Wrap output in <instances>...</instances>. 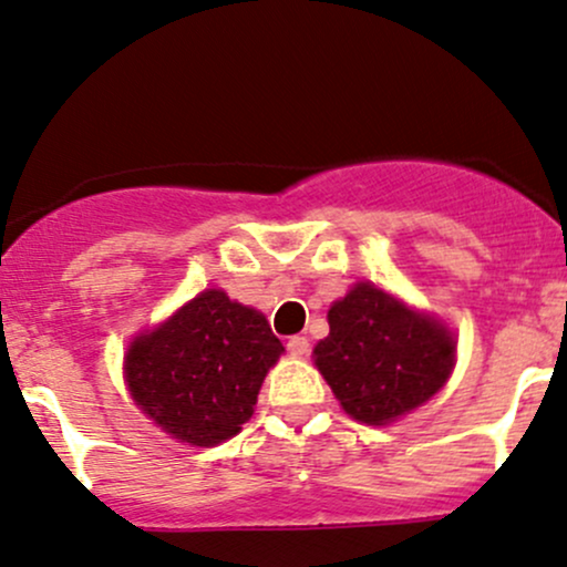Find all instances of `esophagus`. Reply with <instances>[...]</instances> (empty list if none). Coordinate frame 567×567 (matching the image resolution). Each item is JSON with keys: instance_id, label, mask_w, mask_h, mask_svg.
<instances>
[{"instance_id": "obj_1", "label": "esophagus", "mask_w": 567, "mask_h": 567, "mask_svg": "<svg viewBox=\"0 0 567 567\" xmlns=\"http://www.w3.org/2000/svg\"><path fill=\"white\" fill-rule=\"evenodd\" d=\"M286 348H289L291 355H308L310 340H308V337H302V334H295V337H289Z\"/></svg>"}]
</instances>
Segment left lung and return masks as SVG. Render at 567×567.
I'll use <instances>...</instances> for the list:
<instances>
[{"instance_id": "1", "label": "left lung", "mask_w": 567, "mask_h": 567, "mask_svg": "<svg viewBox=\"0 0 567 567\" xmlns=\"http://www.w3.org/2000/svg\"><path fill=\"white\" fill-rule=\"evenodd\" d=\"M313 353L342 410L367 425H385L447 383L455 342L436 321L359 284L332 305L329 337Z\"/></svg>"}]
</instances>
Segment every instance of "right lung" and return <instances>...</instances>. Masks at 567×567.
<instances>
[{"instance_id":"add662e5","label":"right lung","mask_w":567,"mask_h":567,"mask_svg":"<svg viewBox=\"0 0 567 567\" xmlns=\"http://www.w3.org/2000/svg\"><path fill=\"white\" fill-rule=\"evenodd\" d=\"M284 346L262 313L208 289L125 355L131 396L165 434L214 447L254 415Z\"/></svg>"}]
</instances>
